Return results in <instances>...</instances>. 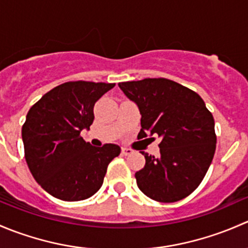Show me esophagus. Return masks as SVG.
I'll use <instances>...</instances> for the list:
<instances>
[{
	"instance_id": "esophagus-1",
	"label": "esophagus",
	"mask_w": 248,
	"mask_h": 248,
	"mask_svg": "<svg viewBox=\"0 0 248 248\" xmlns=\"http://www.w3.org/2000/svg\"><path fill=\"white\" fill-rule=\"evenodd\" d=\"M133 152V150L129 149V147H122V155H124V156H131Z\"/></svg>"
}]
</instances>
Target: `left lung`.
<instances>
[{"mask_svg":"<svg viewBox=\"0 0 248 248\" xmlns=\"http://www.w3.org/2000/svg\"><path fill=\"white\" fill-rule=\"evenodd\" d=\"M141 114L138 138L158 134L159 156L141 151L139 189L159 202L188 197L204 179L216 150L215 120L197 92L166 78L119 82Z\"/></svg>","mask_w":248,"mask_h":248,"instance_id":"8db88e82","label":"left lung"}]
</instances>
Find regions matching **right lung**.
Returning a JSON list of instances; mask_svg holds the SVG:
<instances>
[{
  "label": "right lung",
  "instance_id": "right-lung-1",
  "mask_svg": "<svg viewBox=\"0 0 248 248\" xmlns=\"http://www.w3.org/2000/svg\"><path fill=\"white\" fill-rule=\"evenodd\" d=\"M115 84L68 81L46 92L29 110L22 124L25 159L34 180L61 201L93 196L103 185L119 145L91 146L80 136L94 120L96 102Z\"/></svg>",
  "mask_w": 248,
  "mask_h": 248
}]
</instances>
